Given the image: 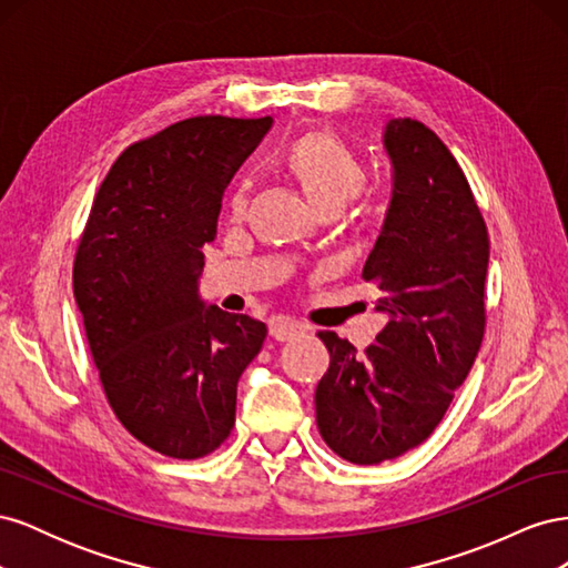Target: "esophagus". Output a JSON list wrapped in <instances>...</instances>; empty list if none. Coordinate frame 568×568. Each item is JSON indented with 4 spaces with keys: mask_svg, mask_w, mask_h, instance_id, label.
I'll return each instance as SVG.
<instances>
[{
    "mask_svg": "<svg viewBox=\"0 0 568 568\" xmlns=\"http://www.w3.org/2000/svg\"><path fill=\"white\" fill-rule=\"evenodd\" d=\"M303 334H305V326H301V324L286 322V320H272L270 322V336L277 338V341H294Z\"/></svg>",
    "mask_w": 568,
    "mask_h": 568,
    "instance_id": "34e87169",
    "label": "esophagus"
}]
</instances>
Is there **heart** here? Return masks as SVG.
<instances>
[{"label": "heart", "mask_w": 568, "mask_h": 568, "mask_svg": "<svg viewBox=\"0 0 568 568\" xmlns=\"http://www.w3.org/2000/svg\"><path fill=\"white\" fill-rule=\"evenodd\" d=\"M284 168L301 184L317 213L343 211L365 184V165L357 153L329 132L303 134L284 153ZM248 186L239 182L232 189L230 211L234 217L246 213Z\"/></svg>", "instance_id": "obj_1"}]
</instances>
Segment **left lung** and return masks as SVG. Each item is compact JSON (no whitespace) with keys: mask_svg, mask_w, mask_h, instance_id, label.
<instances>
[{"mask_svg":"<svg viewBox=\"0 0 568 568\" xmlns=\"http://www.w3.org/2000/svg\"><path fill=\"white\" fill-rule=\"evenodd\" d=\"M384 146L393 196L363 280L382 288L388 322L365 353L320 332L332 363L315 390L317 428L353 464L400 457L434 434L486 326L490 244L462 168L409 118L388 120Z\"/></svg>","mask_w":568,"mask_h":568,"instance_id":"left-lung-1","label":"left lung"}]
</instances>
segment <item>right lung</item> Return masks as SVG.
<instances>
[{
    "instance_id": "right-lung-1",
    "label": "right lung",
    "mask_w": 568,
    "mask_h": 568,
    "mask_svg": "<svg viewBox=\"0 0 568 568\" xmlns=\"http://www.w3.org/2000/svg\"><path fill=\"white\" fill-rule=\"evenodd\" d=\"M272 118L199 115L136 142L101 182L73 267L106 398L146 448L196 459L234 426L239 376L267 326L199 294L222 194Z\"/></svg>"
}]
</instances>
